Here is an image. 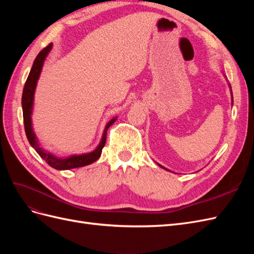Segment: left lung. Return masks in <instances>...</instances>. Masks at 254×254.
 <instances>
[{"label":"left lung","instance_id":"obj_1","mask_svg":"<svg viewBox=\"0 0 254 254\" xmlns=\"http://www.w3.org/2000/svg\"><path fill=\"white\" fill-rule=\"evenodd\" d=\"M160 166H161V165H160ZM161 167H163V166H161ZM163 168H164V170H166V168H165V167H163ZM167 171H168V170H167Z\"/></svg>","mask_w":254,"mask_h":254}]
</instances>
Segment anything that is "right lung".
<instances>
[{
  "instance_id": "obj_1",
  "label": "right lung",
  "mask_w": 254,
  "mask_h": 254,
  "mask_svg": "<svg viewBox=\"0 0 254 254\" xmlns=\"http://www.w3.org/2000/svg\"><path fill=\"white\" fill-rule=\"evenodd\" d=\"M51 49H52V43H50L48 47H45L39 54H38L35 61H34V64L32 66V70H30L28 77L26 79V82L24 84V89H23V93H22L23 121H24V128H25V133L27 136V140H28L29 144L32 145L35 148V150L38 152V155H39L45 161V162H47L53 168H56V170H60V171L71 170V168L82 167V166L89 165L91 163L95 162V161L99 157H101L102 150L106 144L107 130H108V128L115 122V119H112L108 123V124L106 125L101 143H99L97 148L94 151H92L90 153H84V155H79V156H72V157H68L66 159H60V158L53 156L52 153L45 151L44 149H42L40 147L39 144H38V142H37V137L33 131L30 114H32V110H33L34 93H35L37 80L40 76L44 59L48 56V54L50 53Z\"/></svg>"
}]
</instances>
